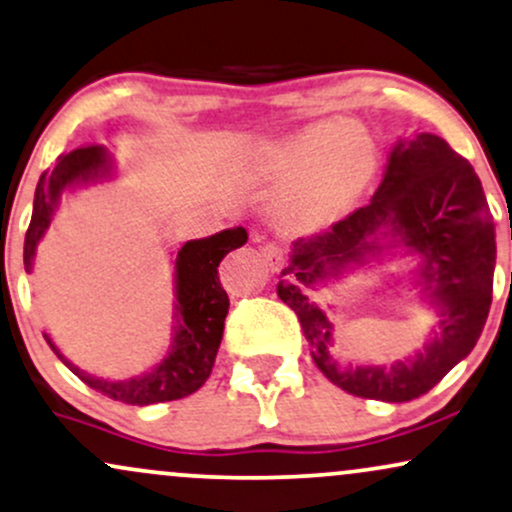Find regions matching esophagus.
<instances>
[{
    "label": "esophagus",
    "mask_w": 512,
    "mask_h": 512,
    "mask_svg": "<svg viewBox=\"0 0 512 512\" xmlns=\"http://www.w3.org/2000/svg\"><path fill=\"white\" fill-rule=\"evenodd\" d=\"M261 254H263V258H266V263L273 270H278L282 263H285V258H287V254H285V249H282L280 244H275V242H268L266 246H263L261 249Z\"/></svg>",
    "instance_id": "obj_1"
}]
</instances>
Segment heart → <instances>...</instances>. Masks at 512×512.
Segmentation results:
<instances>
[{"mask_svg":"<svg viewBox=\"0 0 512 512\" xmlns=\"http://www.w3.org/2000/svg\"><path fill=\"white\" fill-rule=\"evenodd\" d=\"M378 165L376 138L362 122L311 124L275 146L266 172L275 179L297 177L287 194V215L297 222H323L340 213Z\"/></svg>","mask_w":512,"mask_h":512,"instance_id":"heart-1","label":"heart"}]
</instances>
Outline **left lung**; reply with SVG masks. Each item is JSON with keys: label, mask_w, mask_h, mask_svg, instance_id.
<instances>
[{"label": "left lung", "mask_w": 512, "mask_h": 512, "mask_svg": "<svg viewBox=\"0 0 512 512\" xmlns=\"http://www.w3.org/2000/svg\"><path fill=\"white\" fill-rule=\"evenodd\" d=\"M378 231L400 236L425 256V293L437 306V330L422 353L390 370H340L327 354L332 327L308 294L318 279L375 250ZM494 266V222L477 172L443 138L419 134L395 146L366 206L294 242L278 294L297 314L311 357L330 383L357 398L407 402L429 393L477 345L491 309Z\"/></svg>", "instance_id": "left-lung-1"}]
</instances>
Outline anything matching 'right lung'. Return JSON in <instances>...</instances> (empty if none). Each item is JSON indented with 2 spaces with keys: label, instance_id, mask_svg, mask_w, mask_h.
Returning a JSON list of instances; mask_svg holds the SVG:
<instances>
[{
  "label": "right lung",
  "instance_id": "obj_1",
  "mask_svg": "<svg viewBox=\"0 0 512 512\" xmlns=\"http://www.w3.org/2000/svg\"><path fill=\"white\" fill-rule=\"evenodd\" d=\"M107 172V153L102 146H81L71 153L59 155L52 170L40 174L38 189H35L33 218H30L26 244H23V266L30 273L33 268L35 246L50 227L54 208L66 186L102 177ZM244 227H234L206 239L186 242L177 254V333L174 345L167 357L146 376L129 378V381H102V378L88 376L78 371V366L54 350L62 362L74 374L107 398L124 402V405H155V402H170L196 393L206 383L215 364L222 330H225V316L230 309V299L222 290L218 278L220 261L232 249L246 244Z\"/></svg>",
  "mask_w": 512,
  "mask_h": 512
}]
</instances>
